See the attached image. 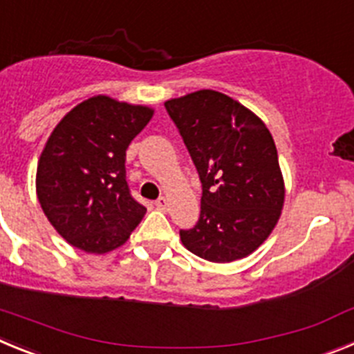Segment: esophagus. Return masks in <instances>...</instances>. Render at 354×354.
Segmentation results:
<instances>
[{"instance_id":"esophagus-1","label":"esophagus","mask_w":354,"mask_h":354,"mask_svg":"<svg viewBox=\"0 0 354 354\" xmlns=\"http://www.w3.org/2000/svg\"><path fill=\"white\" fill-rule=\"evenodd\" d=\"M154 205L159 209V211H168V200L165 198V196H159V198L154 202Z\"/></svg>"}]
</instances>
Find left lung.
I'll return each instance as SVG.
<instances>
[{"label":"left lung","instance_id":"8db88e82","mask_svg":"<svg viewBox=\"0 0 354 354\" xmlns=\"http://www.w3.org/2000/svg\"><path fill=\"white\" fill-rule=\"evenodd\" d=\"M165 108L202 183L198 221L180 230L183 245L209 262L246 257L270 236L283 205L273 136L250 109L214 90Z\"/></svg>","mask_w":354,"mask_h":354}]
</instances>
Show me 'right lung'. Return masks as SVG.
Wrapping results in <instances>:
<instances>
[{"label":"right lung","instance_id":"1","mask_svg":"<svg viewBox=\"0 0 354 354\" xmlns=\"http://www.w3.org/2000/svg\"><path fill=\"white\" fill-rule=\"evenodd\" d=\"M152 109L97 95L71 109L49 136L37 168L44 214L72 246L106 253L145 214L126 180V150Z\"/></svg>","mask_w":354,"mask_h":354}]
</instances>
